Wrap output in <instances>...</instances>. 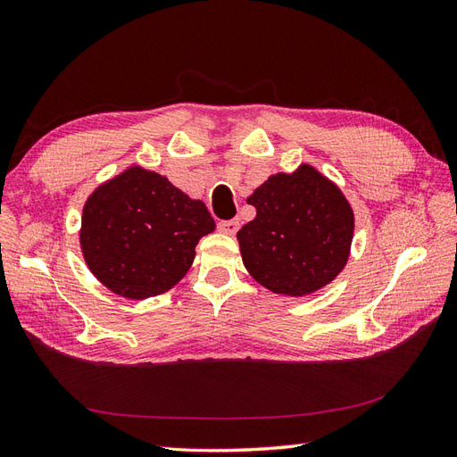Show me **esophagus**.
<instances>
[{"mask_svg":"<svg viewBox=\"0 0 457 457\" xmlns=\"http://www.w3.org/2000/svg\"><path fill=\"white\" fill-rule=\"evenodd\" d=\"M238 227H240L238 219H227V220H219L217 223V228L223 234H234L238 230Z\"/></svg>","mask_w":457,"mask_h":457,"instance_id":"1","label":"esophagus"}]
</instances>
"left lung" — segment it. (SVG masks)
<instances>
[{"mask_svg":"<svg viewBox=\"0 0 457 457\" xmlns=\"http://www.w3.org/2000/svg\"><path fill=\"white\" fill-rule=\"evenodd\" d=\"M248 204L257 215L238 230V242L245 269L262 287L305 295L328 285L346 265L352 207L313 167L269 177Z\"/></svg>","mask_w":457,"mask_h":457,"instance_id":"1","label":"left lung"}]
</instances>
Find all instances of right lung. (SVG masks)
<instances>
[{"label": "right lung", "instance_id": "1", "mask_svg": "<svg viewBox=\"0 0 457 457\" xmlns=\"http://www.w3.org/2000/svg\"><path fill=\"white\" fill-rule=\"evenodd\" d=\"M213 228L204 202L190 200L157 172L130 167L86 202L80 245L111 292L144 300L188 273L195 244Z\"/></svg>", "mask_w": 457, "mask_h": 457}]
</instances>
